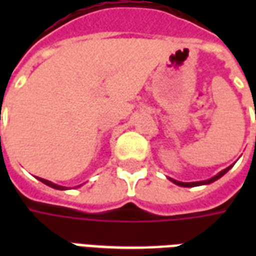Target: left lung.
Wrapping results in <instances>:
<instances>
[{"label":"left lung","mask_w":256,"mask_h":256,"mask_svg":"<svg viewBox=\"0 0 256 256\" xmlns=\"http://www.w3.org/2000/svg\"><path fill=\"white\" fill-rule=\"evenodd\" d=\"M233 166V164H232ZM232 166H229L228 168H225V170H222V172H220L215 177L210 178V180H206V181H198V182H181V181H176V180H172V178H170V181H172V182L176 184V185H180V186H185V188H192V186H200V185H207V184H211L214 182V181H216V180H220L222 176H225L226 172H229L232 168Z\"/></svg>","instance_id":"1"}]
</instances>
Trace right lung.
<instances>
[{"label": "right lung", "mask_w": 256, "mask_h": 256, "mask_svg": "<svg viewBox=\"0 0 256 256\" xmlns=\"http://www.w3.org/2000/svg\"><path fill=\"white\" fill-rule=\"evenodd\" d=\"M41 182H44L45 185H48V186H50V188H54V189H60V190H64V189H67L66 186H60V185H58V184H53L50 182V181H48V180H44V178H38Z\"/></svg>", "instance_id": "right-lung-1"}]
</instances>
